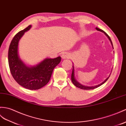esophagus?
I'll return each mask as SVG.
<instances>
[{"label":"esophagus","mask_w":126,"mask_h":126,"mask_svg":"<svg viewBox=\"0 0 126 126\" xmlns=\"http://www.w3.org/2000/svg\"><path fill=\"white\" fill-rule=\"evenodd\" d=\"M70 56V55L69 54L66 53V52H64L62 55V58L63 59H65V58H68Z\"/></svg>","instance_id":"1"}]
</instances>
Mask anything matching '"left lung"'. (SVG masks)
<instances>
[{
	"instance_id": "left-lung-1",
	"label": "left lung",
	"mask_w": 126,
	"mask_h": 126,
	"mask_svg": "<svg viewBox=\"0 0 126 126\" xmlns=\"http://www.w3.org/2000/svg\"><path fill=\"white\" fill-rule=\"evenodd\" d=\"M96 28V30H97V31H100V32H103V33H104L105 35H106L107 36V37L109 38V40L110 41V43H111V44H112V47H113V44H112V41H111V40H110V36L106 34V33H105V32L104 31H103V30H100V29H99V28H97V27H96L95 28ZM72 68H73V69H72V74H71V80H72V83L74 84L76 86V87H78V88H79V89H83V90H92V89H95V88H96V87H99V86H101V85H103V84H104L105 82H106V81L107 80V79H108L109 78V77H110V75L109 76V77H108V78H107L106 79H105L103 83H101L100 84H99V85H95V86H84V85H81V84H80L79 83H78V81L76 80V79H75V70H74V65L72 66ZM112 72V71H111Z\"/></svg>"
}]
</instances>
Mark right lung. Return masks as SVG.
<instances>
[{
    "label": "right lung",
    "instance_id": "add662e5",
    "mask_svg": "<svg viewBox=\"0 0 126 126\" xmlns=\"http://www.w3.org/2000/svg\"><path fill=\"white\" fill-rule=\"evenodd\" d=\"M31 27V25L28 26L14 36L8 49V60L11 73L16 82L26 89L35 90L42 88L49 82L53 70L60 63L61 57L46 58L36 65H26L19 57L18 45L23 34Z\"/></svg>",
    "mask_w": 126,
    "mask_h": 126
}]
</instances>
